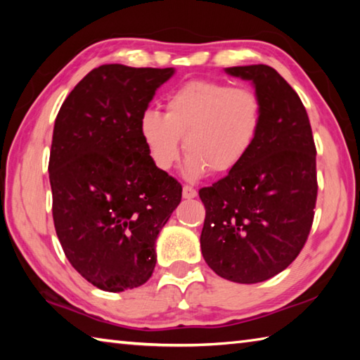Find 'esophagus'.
Instances as JSON below:
<instances>
[{
	"label": "esophagus",
	"instance_id": "obj_1",
	"mask_svg": "<svg viewBox=\"0 0 360 360\" xmlns=\"http://www.w3.org/2000/svg\"><path fill=\"white\" fill-rule=\"evenodd\" d=\"M182 197H184V198H195V197H197V188H193L192 186H184V187H182Z\"/></svg>",
	"mask_w": 360,
	"mask_h": 360
}]
</instances>
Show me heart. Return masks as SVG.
Masks as SVG:
<instances>
[{
  "instance_id": "b5f03b06",
  "label": "heart",
  "mask_w": 360,
  "mask_h": 360,
  "mask_svg": "<svg viewBox=\"0 0 360 360\" xmlns=\"http://www.w3.org/2000/svg\"><path fill=\"white\" fill-rule=\"evenodd\" d=\"M264 105L249 87L188 81L165 98V114L146 109L138 130L150 162L167 169L179 158L181 138L191 176L227 173L245 160L257 139Z\"/></svg>"
}]
</instances>
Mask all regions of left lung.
<instances>
[{"instance_id":"left-lung-1","label":"left lung","mask_w":360,"mask_h":360,"mask_svg":"<svg viewBox=\"0 0 360 360\" xmlns=\"http://www.w3.org/2000/svg\"><path fill=\"white\" fill-rule=\"evenodd\" d=\"M225 71L252 81L264 120L245 160L200 188L206 210L200 245L219 276L254 284L288 268L308 240L318 198L316 146L307 109L276 70Z\"/></svg>"}]
</instances>
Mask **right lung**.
<instances>
[{
    "mask_svg": "<svg viewBox=\"0 0 360 360\" xmlns=\"http://www.w3.org/2000/svg\"><path fill=\"white\" fill-rule=\"evenodd\" d=\"M173 72L101 65L57 114L49 158L53 225L70 264L101 290L148 281L157 236L181 202V184L150 162L138 130Z\"/></svg>",
    "mask_w": 360,
    "mask_h": 360,
    "instance_id": "obj_1",
    "label": "right lung"
}]
</instances>
